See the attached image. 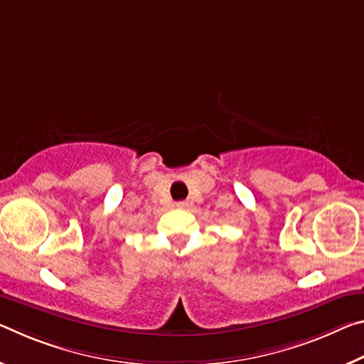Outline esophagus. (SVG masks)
Instances as JSON below:
<instances>
[{"label":"esophagus","instance_id":"34e87169","mask_svg":"<svg viewBox=\"0 0 364 364\" xmlns=\"http://www.w3.org/2000/svg\"><path fill=\"white\" fill-rule=\"evenodd\" d=\"M176 207H178V209H189V207H191L193 205V203H191V200H178V203L175 204Z\"/></svg>","mask_w":364,"mask_h":364}]
</instances>
